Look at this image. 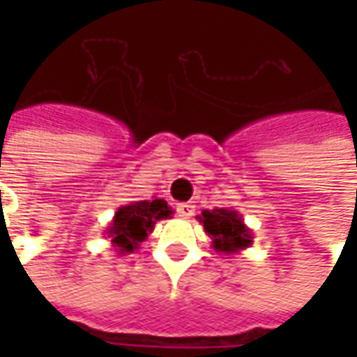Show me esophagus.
<instances>
[{"label":"esophagus","mask_w":357,"mask_h":357,"mask_svg":"<svg viewBox=\"0 0 357 357\" xmlns=\"http://www.w3.org/2000/svg\"><path fill=\"white\" fill-rule=\"evenodd\" d=\"M195 214V204L191 202H183V204H178V216L187 220V218H191Z\"/></svg>","instance_id":"esophagus-1"}]
</instances>
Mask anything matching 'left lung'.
Masks as SVG:
<instances>
[{
  "instance_id": "left-lung-1",
  "label": "left lung",
  "mask_w": 357,
  "mask_h": 357,
  "mask_svg": "<svg viewBox=\"0 0 357 357\" xmlns=\"http://www.w3.org/2000/svg\"><path fill=\"white\" fill-rule=\"evenodd\" d=\"M199 222L212 239V248L224 255H239L252 245V229L247 227L245 220L237 210L214 208L202 210Z\"/></svg>"
}]
</instances>
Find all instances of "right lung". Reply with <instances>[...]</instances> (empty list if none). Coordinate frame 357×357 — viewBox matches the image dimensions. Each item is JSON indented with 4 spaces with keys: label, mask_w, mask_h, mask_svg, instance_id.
I'll use <instances>...</instances> for the list:
<instances>
[{
    "label": "right lung",
    "mask_w": 357,
    "mask_h": 357,
    "mask_svg": "<svg viewBox=\"0 0 357 357\" xmlns=\"http://www.w3.org/2000/svg\"><path fill=\"white\" fill-rule=\"evenodd\" d=\"M172 214L174 210L164 199L155 197L153 201H133L114 212L105 235L116 255H132L147 239L149 233H153L156 222L172 218Z\"/></svg>",
    "instance_id": "add662e5"
}]
</instances>
